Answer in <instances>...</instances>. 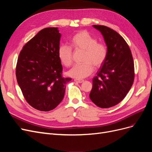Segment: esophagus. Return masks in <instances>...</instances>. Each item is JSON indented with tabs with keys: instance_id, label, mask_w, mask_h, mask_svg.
<instances>
[{
	"instance_id": "esophagus-1",
	"label": "esophagus",
	"mask_w": 152,
	"mask_h": 152,
	"mask_svg": "<svg viewBox=\"0 0 152 152\" xmlns=\"http://www.w3.org/2000/svg\"><path fill=\"white\" fill-rule=\"evenodd\" d=\"M74 81L76 82H78V83H82V82H83L84 80H79V79H75Z\"/></svg>"
}]
</instances>
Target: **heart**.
I'll return each mask as SVG.
<instances>
[{
  "mask_svg": "<svg viewBox=\"0 0 152 152\" xmlns=\"http://www.w3.org/2000/svg\"><path fill=\"white\" fill-rule=\"evenodd\" d=\"M71 45L75 49L84 50L82 63L75 64L68 72V75L75 79H84L94 72V68L102 66L107 57L108 50L104 44L97 42V39L87 31H80L72 37ZM58 58L64 66L72 63V51L70 47L61 45L58 50Z\"/></svg>",
  "mask_w": 152,
  "mask_h": 152,
  "instance_id": "obj_1",
  "label": "heart"
}]
</instances>
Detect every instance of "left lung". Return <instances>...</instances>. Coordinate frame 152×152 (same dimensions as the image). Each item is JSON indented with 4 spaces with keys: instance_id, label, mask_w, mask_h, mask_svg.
I'll return each instance as SVG.
<instances>
[{
    "instance_id": "1",
    "label": "left lung",
    "mask_w": 152,
    "mask_h": 152,
    "mask_svg": "<svg viewBox=\"0 0 152 152\" xmlns=\"http://www.w3.org/2000/svg\"><path fill=\"white\" fill-rule=\"evenodd\" d=\"M107 45V59L93 79L89 98L103 108L113 107L126 97L134 82V61L129 47L117 31L103 25H93Z\"/></svg>"
}]
</instances>
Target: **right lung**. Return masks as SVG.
Here are the masks:
<instances>
[{
    "label": "right lung",
    "mask_w": 152,
    "mask_h": 152,
    "mask_svg": "<svg viewBox=\"0 0 152 152\" xmlns=\"http://www.w3.org/2000/svg\"><path fill=\"white\" fill-rule=\"evenodd\" d=\"M61 34L58 27L41 30L23 48L16 75L26 101L40 111L48 112L61 102L66 84L72 79L61 76L58 50Z\"/></svg>",
    "instance_id": "1"
}]
</instances>
